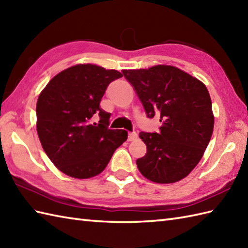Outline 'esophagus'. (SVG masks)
<instances>
[{
  "mask_svg": "<svg viewBox=\"0 0 248 248\" xmlns=\"http://www.w3.org/2000/svg\"><path fill=\"white\" fill-rule=\"evenodd\" d=\"M136 139H138V133H136V132H129V134H128V140L129 141L135 140Z\"/></svg>",
  "mask_w": 248,
  "mask_h": 248,
  "instance_id": "1",
  "label": "esophagus"
}]
</instances>
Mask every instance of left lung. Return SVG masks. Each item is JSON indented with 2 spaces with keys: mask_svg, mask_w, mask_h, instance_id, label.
<instances>
[{
  "mask_svg": "<svg viewBox=\"0 0 248 248\" xmlns=\"http://www.w3.org/2000/svg\"><path fill=\"white\" fill-rule=\"evenodd\" d=\"M123 73L143 103L147 117L159 114L162 123L159 133H140L147 152L136 160L139 170L156 183L181 180L198 164L213 133L214 116L207 87L172 66Z\"/></svg>",
  "mask_w": 248,
  "mask_h": 248,
  "instance_id": "1",
  "label": "left lung"
}]
</instances>
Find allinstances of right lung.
Listing matches in <instances>:
<instances>
[{
  "label": "right lung",
  "mask_w": 248,
  "mask_h": 248,
  "mask_svg": "<svg viewBox=\"0 0 248 248\" xmlns=\"http://www.w3.org/2000/svg\"><path fill=\"white\" fill-rule=\"evenodd\" d=\"M121 77L117 70L76 65L56 75L39 94L38 138L49 159L67 176L87 179L99 175L127 140V131L108 129L109 113L100 108L108 84Z\"/></svg>",
  "instance_id": "obj_1"
}]
</instances>
